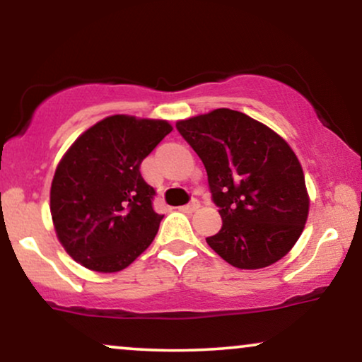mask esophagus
<instances>
[{
    "mask_svg": "<svg viewBox=\"0 0 362 362\" xmlns=\"http://www.w3.org/2000/svg\"><path fill=\"white\" fill-rule=\"evenodd\" d=\"M199 209H200V202L199 200H192L190 204L178 206V210L185 211V214H192V211H197Z\"/></svg>",
    "mask_w": 362,
    "mask_h": 362,
    "instance_id": "34e87169",
    "label": "esophagus"
}]
</instances>
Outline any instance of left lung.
<instances>
[{
  "instance_id": "1",
  "label": "left lung",
  "mask_w": 362,
  "mask_h": 362,
  "mask_svg": "<svg viewBox=\"0 0 362 362\" xmlns=\"http://www.w3.org/2000/svg\"><path fill=\"white\" fill-rule=\"evenodd\" d=\"M177 131L204 162L223 220L206 243L226 263L258 269L281 259L310 211L301 163L283 137L231 109L178 120Z\"/></svg>"
}]
</instances>
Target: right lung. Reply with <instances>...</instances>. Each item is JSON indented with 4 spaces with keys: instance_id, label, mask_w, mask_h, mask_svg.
Returning <instances> with one entry per match:
<instances>
[{
    "instance_id": "obj_1",
    "label": "right lung",
    "mask_w": 362,
    "mask_h": 362,
    "mask_svg": "<svg viewBox=\"0 0 362 362\" xmlns=\"http://www.w3.org/2000/svg\"><path fill=\"white\" fill-rule=\"evenodd\" d=\"M172 125L167 120L109 115L89 127L57 163L51 216L74 262L99 273L127 268L156 238L163 215L141 163Z\"/></svg>"
}]
</instances>
